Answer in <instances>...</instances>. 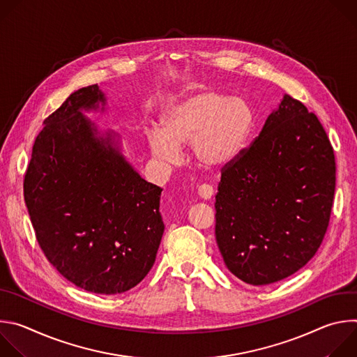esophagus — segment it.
I'll list each match as a JSON object with an SVG mask.
<instances>
[{
  "instance_id": "obj_1",
  "label": "esophagus",
  "mask_w": 357,
  "mask_h": 357,
  "mask_svg": "<svg viewBox=\"0 0 357 357\" xmlns=\"http://www.w3.org/2000/svg\"><path fill=\"white\" fill-rule=\"evenodd\" d=\"M197 193H199V196L202 199H206L208 200V199H211L213 196V186H211L208 183H203V185H200L197 188Z\"/></svg>"
}]
</instances>
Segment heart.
<instances>
[{"label":"heart","instance_id":"heart-1","mask_svg":"<svg viewBox=\"0 0 357 357\" xmlns=\"http://www.w3.org/2000/svg\"><path fill=\"white\" fill-rule=\"evenodd\" d=\"M161 131L146 132L155 158L174 164L179 148L190 144L195 161L203 168H222L247 144L254 126L251 106L241 97L208 89L171 105L161 116Z\"/></svg>","mask_w":357,"mask_h":357}]
</instances>
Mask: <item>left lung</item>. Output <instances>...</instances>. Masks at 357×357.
Returning <instances> with one entry per match:
<instances>
[{
	"label": "left lung",
	"mask_w": 357,
	"mask_h": 357,
	"mask_svg": "<svg viewBox=\"0 0 357 357\" xmlns=\"http://www.w3.org/2000/svg\"><path fill=\"white\" fill-rule=\"evenodd\" d=\"M335 185L325 128L285 94L260 135L222 168L215 231L227 268L251 285L302 268L326 234Z\"/></svg>",
	"instance_id": "1"
}]
</instances>
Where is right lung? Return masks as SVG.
<instances>
[{
  "mask_svg": "<svg viewBox=\"0 0 357 357\" xmlns=\"http://www.w3.org/2000/svg\"><path fill=\"white\" fill-rule=\"evenodd\" d=\"M105 101L97 84L47 116L24 178V197L47 261L94 294H121L144 280L164 234L162 189L142 179L98 137L82 109Z\"/></svg>",
  "mask_w": 357,
  "mask_h": 357,
  "instance_id": "add662e5",
  "label": "right lung"
}]
</instances>
